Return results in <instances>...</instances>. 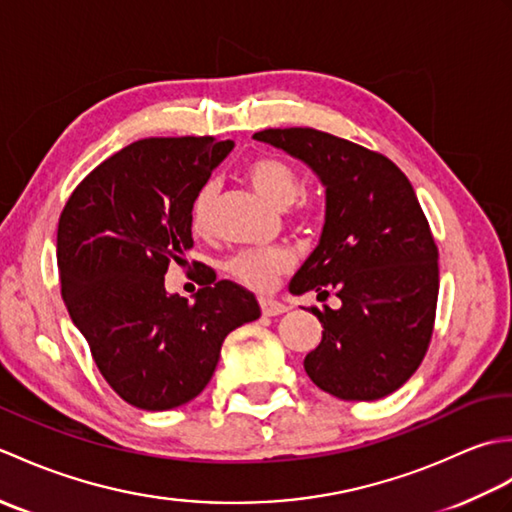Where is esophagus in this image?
<instances>
[{"label": "esophagus", "instance_id": "34e87169", "mask_svg": "<svg viewBox=\"0 0 512 512\" xmlns=\"http://www.w3.org/2000/svg\"><path fill=\"white\" fill-rule=\"evenodd\" d=\"M259 308H262L264 317H277V314H284L288 310V306L275 299H259Z\"/></svg>", "mask_w": 512, "mask_h": 512}]
</instances>
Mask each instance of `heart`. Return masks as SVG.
<instances>
[{
    "label": "heart",
    "mask_w": 512,
    "mask_h": 512,
    "mask_svg": "<svg viewBox=\"0 0 512 512\" xmlns=\"http://www.w3.org/2000/svg\"><path fill=\"white\" fill-rule=\"evenodd\" d=\"M246 178L253 184V189L275 209H288L301 193V178L297 169L277 156H259L250 160L246 165ZM215 202L217 184L206 182L191 204V224L195 231L209 228ZM290 266L292 255L284 248L248 250V253H239L228 262V273L248 288L270 290L275 286L277 277L290 270Z\"/></svg>",
    "instance_id": "b5f03b06"
}]
</instances>
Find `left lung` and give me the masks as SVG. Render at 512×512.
<instances>
[{"instance_id":"obj_1","label":"left lung","mask_w":512,"mask_h":512,"mask_svg":"<svg viewBox=\"0 0 512 512\" xmlns=\"http://www.w3.org/2000/svg\"><path fill=\"white\" fill-rule=\"evenodd\" d=\"M253 138L301 160L325 189L319 244L288 288L334 290L341 308H312L323 336L306 374L341 400L394 394L422 363L438 303V248L416 191L385 156L319 129Z\"/></svg>"}]
</instances>
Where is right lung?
Wrapping results in <instances>:
<instances>
[{"instance_id":"obj_1","label":"right lung","mask_w":512,"mask_h":512,"mask_svg":"<svg viewBox=\"0 0 512 512\" xmlns=\"http://www.w3.org/2000/svg\"><path fill=\"white\" fill-rule=\"evenodd\" d=\"M233 147L211 136L138 140L101 162L61 213L65 308L103 378L138 409H176L202 394L226 334L262 314L255 295L226 279L191 303L165 288L169 262H187L193 246L195 195Z\"/></svg>"}]
</instances>
